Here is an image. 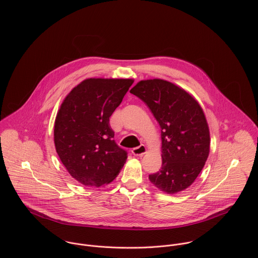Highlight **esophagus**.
I'll return each instance as SVG.
<instances>
[{
  "label": "esophagus",
  "instance_id": "1",
  "mask_svg": "<svg viewBox=\"0 0 258 258\" xmlns=\"http://www.w3.org/2000/svg\"><path fill=\"white\" fill-rule=\"evenodd\" d=\"M146 151H147V149L146 147L144 146V145H140V146H138V147L134 148V149H132V154L134 155V156H143L145 153H146Z\"/></svg>",
  "mask_w": 258,
  "mask_h": 258
}]
</instances>
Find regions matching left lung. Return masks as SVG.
<instances>
[{"mask_svg": "<svg viewBox=\"0 0 258 258\" xmlns=\"http://www.w3.org/2000/svg\"><path fill=\"white\" fill-rule=\"evenodd\" d=\"M130 92L142 99L161 127L162 168L149 180L166 194L192 184L210 154V129L197 99L179 85L160 78L139 81Z\"/></svg>", "mask_w": 258, "mask_h": 258, "instance_id": "obj_1", "label": "left lung"}]
</instances>
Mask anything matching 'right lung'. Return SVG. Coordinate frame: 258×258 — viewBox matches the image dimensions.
I'll return each instance as SVG.
<instances>
[{"instance_id":"add662e5","label":"right lung","mask_w":258,"mask_h":258,"mask_svg":"<svg viewBox=\"0 0 258 258\" xmlns=\"http://www.w3.org/2000/svg\"><path fill=\"white\" fill-rule=\"evenodd\" d=\"M133 82L132 78H86L60 104L54 146L78 183L95 187L110 184L126 163L127 153L115 143L109 118Z\"/></svg>"}]
</instances>
